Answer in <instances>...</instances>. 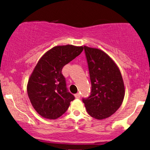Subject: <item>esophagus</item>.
<instances>
[{"label":"esophagus","instance_id":"1","mask_svg":"<svg viewBox=\"0 0 150 150\" xmlns=\"http://www.w3.org/2000/svg\"><path fill=\"white\" fill-rule=\"evenodd\" d=\"M75 98H76V99H80V94H79V93H77V94H75Z\"/></svg>","mask_w":150,"mask_h":150}]
</instances>
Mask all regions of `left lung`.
I'll return each instance as SVG.
<instances>
[{
  "instance_id": "left-lung-1",
  "label": "left lung",
  "mask_w": 150,
  "mask_h": 150,
  "mask_svg": "<svg viewBox=\"0 0 150 150\" xmlns=\"http://www.w3.org/2000/svg\"><path fill=\"white\" fill-rule=\"evenodd\" d=\"M92 83V92L82 99L89 116L97 120L113 115L123 103L125 86L118 65L109 56L96 48L84 46Z\"/></svg>"
}]
</instances>
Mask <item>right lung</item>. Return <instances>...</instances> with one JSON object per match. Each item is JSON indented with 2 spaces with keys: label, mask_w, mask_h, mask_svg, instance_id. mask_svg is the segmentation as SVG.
Returning a JSON list of instances; mask_svg holds the SVG:
<instances>
[{
  "label": "right lung",
  "mask_w": 150,
  "mask_h": 150,
  "mask_svg": "<svg viewBox=\"0 0 150 150\" xmlns=\"http://www.w3.org/2000/svg\"><path fill=\"white\" fill-rule=\"evenodd\" d=\"M84 46H56L44 53L29 77L27 85L32 106L41 116L56 119L67 111L73 94L68 92L62 68L82 53Z\"/></svg>",
  "instance_id": "right-lung-1"
}]
</instances>
